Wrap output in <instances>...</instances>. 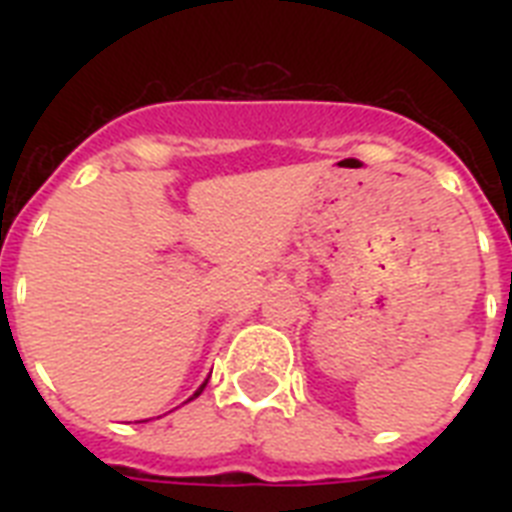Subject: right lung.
Returning <instances> with one entry per match:
<instances>
[{
	"mask_svg": "<svg viewBox=\"0 0 512 512\" xmlns=\"http://www.w3.org/2000/svg\"><path fill=\"white\" fill-rule=\"evenodd\" d=\"M204 385H207V382H204ZM204 385H201V388H199V390H196V393H193V396H191V398H196V396H199L201 390H204ZM191 398H188V401H191Z\"/></svg>",
	"mask_w": 512,
	"mask_h": 512,
	"instance_id": "right-lung-1",
	"label": "right lung"
}]
</instances>
